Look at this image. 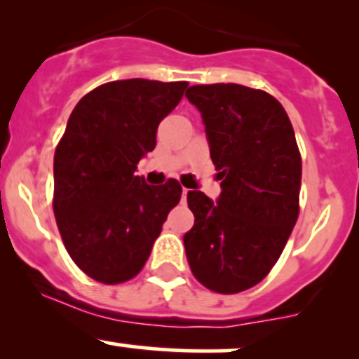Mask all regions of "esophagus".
Segmentation results:
<instances>
[{
  "instance_id": "esophagus-1",
  "label": "esophagus",
  "mask_w": 359,
  "mask_h": 359,
  "mask_svg": "<svg viewBox=\"0 0 359 359\" xmlns=\"http://www.w3.org/2000/svg\"><path fill=\"white\" fill-rule=\"evenodd\" d=\"M187 193H189V189H186V187H184V189H182V201H186Z\"/></svg>"
}]
</instances>
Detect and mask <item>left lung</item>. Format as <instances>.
<instances>
[{
  "label": "left lung",
  "instance_id": "1",
  "mask_svg": "<svg viewBox=\"0 0 359 359\" xmlns=\"http://www.w3.org/2000/svg\"><path fill=\"white\" fill-rule=\"evenodd\" d=\"M187 100L201 112L220 194L187 193L194 213L184 234L196 280L238 293L267 276L299 217L302 163L287 111L269 93L236 83L196 85Z\"/></svg>",
  "mask_w": 359,
  "mask_h": 359
}]
</instances>
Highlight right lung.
Here are the masks:
<instances>
[{"instance_id": "add662e5", "label": "right lung", "mask_w": 359, "mask_h": 359, "mask_svg": "<svg viewBox=\"0 0 359 359\" xmlns=\"http://www.w3.org/2000/svg\"><path fill=\"white\" fill-rule=\"evenodd\" d=\"M186 88V81H111L86 93L69 116L53 158V213L71 259L100 283L140 273L180 201L177 180L149 186L135 172Z\"/></svg>"}]
</instances>
